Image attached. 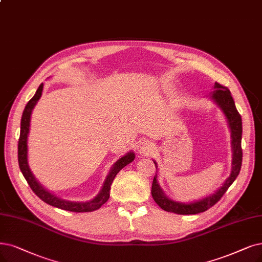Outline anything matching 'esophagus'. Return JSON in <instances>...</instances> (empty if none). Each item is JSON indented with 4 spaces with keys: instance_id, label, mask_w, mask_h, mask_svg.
<instances>
[{
    "instance_id": "obj_1",
    "label": "esophagus",
    "mask_w": 262,
    "mask_h": 262,
    "mask_svg": "<svg viewBox=\"0 0 262 262\" xmlns=\"http://www.w3.org/2000/svg\"><path fill=\"white\" fill-rule=\"evenodd\" d=\"M152 150V145L150 142H144L141 146V152L147 155L149 152H151Z\"/></svg>"
}]
</instances>
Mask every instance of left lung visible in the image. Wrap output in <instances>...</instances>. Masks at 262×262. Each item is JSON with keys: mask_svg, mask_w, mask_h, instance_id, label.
<instances>
[{"mask_svg": "<svg viewBox=\"0 0 262 262\" xmlns=\"http://www.w3.org/2000/svg\"><path fill=\"white\" fill-rule=\"evenodd\" d=\"M215 91L213 92V100L218 104V106L221 107L226 115V117L229 122V128L231 130V139H232V150H233V159H232V172L228 177V180L225 182V184L219 188V189L212 195L206 196L200 201H196L193 203H180L170 200L161 190L160 186L157 182V175L154 177L152 186H151V195L154 198L155 202L158 204L162 210L166 212H171L180 215H194L207 211L208 208H211L213 205H215L225 192L228 190V188L232 185V183L235 181L237 177L241 166H242V146H241V142H242V118L238 114L235 104L233 101V98L231 96L230 90L221 85V83L215 82L214 86ZM156 169L157 163L154 161Z\"/></svg>", "mask_w": 262, "mask_h": 262, "instance_id": "left-lung-1", "label": "left lung"}]
</instances>
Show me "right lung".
Masks as SVG:
<instances>
[{
    "mask_svg": "<svg viewBox=\"0 0 262 262\" xmlns=\"http://www.w3.org/2000/svg\"><path fill=\"white\" fill-rule=\"evenodd\" d=\"M41 91H43V83H40L38 89L36 90L34 97L31 99L25 107L23 117H21V127H20V137L18 142V162L19 167L21 170V173L24 174L26 181L28 182L29 186L31 187L32 191L43 200L45 203L52 205L55 207L61 208V210H66L70 212H76V213H86V212H93L97 211L99 208L105 203L108 198H110V190H111V185L115 179V176L117 173L130 162H132L135 158L133 152H128L122 158H120L116 163H115L112 167L110 174L107 175L105 182L102 187V190L100 193L93 199L91 201L88 202H71L63 200V199H60L56 196L55 194L50 193L47 191L45 188L41 187L37 181L34 179L33 174L31 173L29 165H28V134L30 130V119H31V114L35 106V104L39 100L41 96Z\"/></svg>",
    "mask_w": 262,
    "mask_h": 262,
    "instance_id": "right-lung-1",
    "label": "right lung"
}]
</instances>
